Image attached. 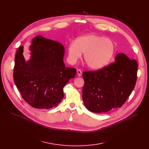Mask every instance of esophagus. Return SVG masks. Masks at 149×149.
<instances>
[{"label": "esophagus", "instance_id": "34e87169", "mask_svg": "<svg viewBox=\"0 0 149 149\" xmlns=\"http://www.w3.org/2000/svg\"><path fill=\"white\" fill-rule=\"evenodd\" d=\"M77 72L78 76V77H81V75H82V71H81L80 70L78 69V70H77Z\"/></svg>", "mask_w": 149, "mask_h": 149}]
</instances>
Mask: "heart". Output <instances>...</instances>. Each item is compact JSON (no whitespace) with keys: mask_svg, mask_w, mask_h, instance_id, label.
I'll use <instances>...</instances> for the list:
<instances>
[{"mask_svg":"<svg viewBox=\"0 0 149 149\" xmlns=\"http://www.w3.org/2000/svg\"><path fill=\"white\" fill-rule=\"evenodd\" d=\"M116 52L114 42L109 38L95 34H88L78 38L68 47V61L74 64L84 53V59L93 70L103 68L111 61Z\"/></svg>","mask_w":149,"mask_h":149,"instance_id":"obj_1","label":"heart"}]
</instances>
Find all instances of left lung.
<instances>
[{
	"instance_id": "1",
	"label": "left lung",
	"mask_w": 149,
	"mask_h": 149,
	"mask_svg": "<svg viewBox=\"0 0 149 149\" xmlns=\"http://www.w3.org/2000/svg\"><path fill=\"white\" fill-rule=\"evenodd\" d=\"M137 67L136 60L120 53L103 68L84 71L82 99L86 108L97 113L120 108L135 87Z\"/></svg>"
}]
</instances>
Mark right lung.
<instances>
[{
  "label": "right lung",
  "mask_w": 149,
  "mask_h": 149,
  "mask_svg": "<svg viewBox=\"0 0 149 149\" xmlns=\"http://www.w3.org/2000/svg\"><path fill=\"white\" fill-rule=\"evenodd\" d=\"M31 58L26 62L24 46L17 49L15 58L13 80L24 100L36 109L56 106L64 96L63 88L77 70L65 67V49L57 41L42 36L32 39Z\"/></svg>",
  "instance_id": "obj_1"
}]
</instances>
